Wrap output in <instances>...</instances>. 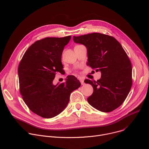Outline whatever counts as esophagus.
Returning a JSON list of instances; mask_svg holds the SVG:
<instances>
[{"mask_svg":"<svg viewBox=\"0 0 149 149\" xmlns=\"http://www.w3.org/2000/svg\"><path fill=\"white\" fill-rule=\"evenodd\" d=\"M79 81H80V82H81L82 85L84 84V79L83 78H79Z\"/></svg>","mask_w":149,"mask_h":149,"instance_id":"1","label":"esophagus"}]
</instances>
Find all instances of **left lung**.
Masks as SVG:
<instances>
[{"label": "left lung", "mask_w": 149, "mask_h": 149, "mask_svg": "<svg viewBox=\"0 0 149 149\" xmlns=\"http://www.w3.org/2000/svg\"><path fill=\"white\" fill-rule=\"evenodd\" d=\"M76 43L87 49L88 65L101 77L97 81L85 80L93 87L89 104L102 112H110L119 107L127 98L131 88L132 65L120 43L112 36L93 33L73 36Z\"/></svg>", "instance_id": "obj_1"}]
</instances>
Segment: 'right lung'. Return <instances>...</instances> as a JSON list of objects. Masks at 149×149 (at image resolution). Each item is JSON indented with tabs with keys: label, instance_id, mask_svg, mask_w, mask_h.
Instances as JSON below:
<instances>
[{
	"label": "right lung",
	"instance_id": "add662e5",
	"mask_svg": "<svg viewBox=\"0 0 149 149\" xmlns=\"http://www.w3.org/2000/svg\"><path fill=\"white\" fill-rule=\"evenodd\" d=\"M71 36L46 38L35 42L19 64V91L30 110L43 118H52L67 107L72 92L81 86L74 76L65 82L53 84L56 72L62 71L61 55Z\"/></svg>",
	"mask_w": 149,
	"mask_h": 149
}]
</instances>
